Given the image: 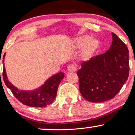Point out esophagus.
Masks as SVG:
<instances>
[{"label":"esophagus","instance_id":"34e87169","mask_svg":"<svg viewBox=\"0 0 135 135\" xmlns=\"http://www.w3.org/2000/svg\"><path fill=\"white\" fill-rule=\"evenodd\" d=\"M68 71L69 72H75L76 70V67L75 65L74 64H69L67 67Z\"/></svg>","mask_w":135,"mask_h":135}]
</instances>
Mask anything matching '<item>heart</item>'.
I'll return each mask as SVG.
<instances>
[{"instance_id": "b5f03b06", "label": "heart", "mask_w": 135, "mask_h": 135, "mask_svg": "<svg viewBox=\"0 0 135 135\" xmlns=\"http://www.w3.org/2000/svg\"><path fill=\"white\" fill-rule=\"evenodd\" d=\"M99 42L96 39L91 38V36H83L74 40V46L76 48L84 47L83 56L85 58L91 57L99 47Z\"/></svg>"}]
</instances>
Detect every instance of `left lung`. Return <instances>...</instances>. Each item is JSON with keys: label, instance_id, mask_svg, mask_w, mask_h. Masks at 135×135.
<instances>
[{"label": "left lung", "instance_id": "1", "mask_svg": "<svg viewBox=\"0 0 135 135\" xmlns=\"http://www.w3.org/2000/svg\"><path fill=\"white\" fill-rule=\"evenodd\" d=\"M112 38L109 49L83 62L77 73L81 95L90 102L113 99L128 78V49L113 32Z\"/></svg>", "mask_w": 135, "mask_h": 135}]
</instances>
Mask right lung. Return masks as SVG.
<instances>
[{
	"instance_id": "obj_1",
	"label": "right lung",
	"mask_w": 135,
	"mask_h": 135,
	"mask_svg": "<svg viewBox=\"0 0 135 135\" xmlns=\"http://www.w3.org/2000/svg\"><path fill=\"white\" fill-rule=\"evenodd\" d=\"M5 56L6 53L3 56V79L7 87L12 91L14 96L20 102L31 107L42 108L49 105L54 101L57 94L58 86L64 77V73L60 72L52 76L41 87L34 90H21L15 87L8 80L4 62Z\"/></svg>"
}]
</instances>
